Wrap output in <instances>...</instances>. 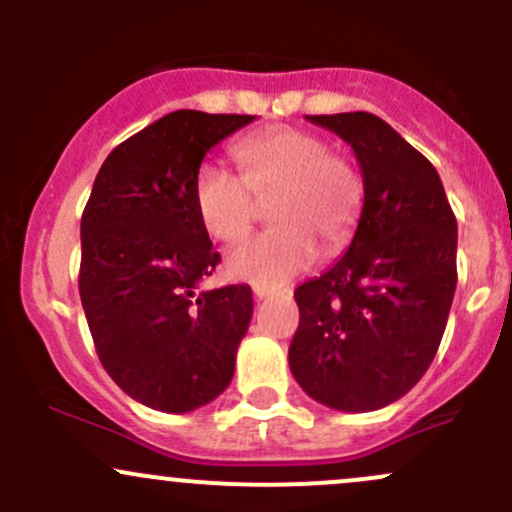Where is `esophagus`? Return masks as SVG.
Returning a JSON list of instances; mask_svg holds the SVG:
<instances>
[{
	"label": "esophagus",
	"mask_w": 512,
	"mask_h": 512,
	"mask_svg": "<svg viewBox=\"0 0 512 512\" xmlns=\"http://www.w3.org/2000/svg\"><path fill=\"white\" fill-rule=\"evenodd\" d=\"M252 294H255V299H267L270 294H275V289L265 285H252Z\"/></svg>",
	"instance_id": "1"
}]
</instances>
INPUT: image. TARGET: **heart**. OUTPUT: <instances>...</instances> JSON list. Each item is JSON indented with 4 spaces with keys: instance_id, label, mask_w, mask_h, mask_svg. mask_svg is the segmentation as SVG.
<instances>
[{
    "instance_id": "b5f03b06",
    "label": "heart",
    "mask_w": 512,
    "mask_h": 512,
    "mask_svg": "<svg viewBox=\"0 0 512 512\" xmlns=\"http://www.w3.org/2000/svg\"><path fill=\"white\" fill-rule=\"evenodd\" d=\"M240 178L213 163L200 165L193 203L213 240L237 242L250 232L257 200L267 205L270 230L227 255L225 272L252 285H285L317 262L319 247L337 255L352 242L364 210V178L349 158L297 126L247 136L232 148Z\"/></svg>"
}]
</instances>
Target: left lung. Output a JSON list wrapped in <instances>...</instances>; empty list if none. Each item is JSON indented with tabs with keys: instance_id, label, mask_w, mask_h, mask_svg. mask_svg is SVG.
Wrapping results in <instances>:
<instances>
[{
	"instance_id": "obj_1",
	"label": "left lung",
	"mask_w": 512,
	"mask_h": 512,
	"mask_svg": "<svg viewBox=\"0 0 512 512\" xmlns=\"http://www.w3.org/2000/svg\"><path fill=\"white\" fill-rule=\"evenodd\" d=\"M354 148L364 210L349 250L294 289L289 369L319 404L376 411L418 384L456 292L458 225L431 160L366 111L307 116Z\"/></svg>"
}]
</instances>
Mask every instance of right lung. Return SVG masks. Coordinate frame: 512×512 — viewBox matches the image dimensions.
<instances>
[{"mask_svg": "<svg viewBox=\"0 0 512 512\" xmlns=\"http://www.w3.org/2000/svg\"><path fill=\"white\" fill-rule=\"evenodd\" d=\"M255 116L173 111L113 148L81 215L79 294L103 369L165 414L210 404L235 374L252 289L198 292L220 255L193 203L205 153Z\"/></svg>", "mask_w": 512, "mask_h": 512, "instance_id": "obj_1", "label": "right lung"}]
</instances>
